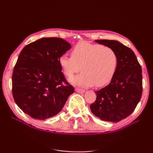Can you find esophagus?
<instances>
[{
  "label": "esophagus",
  "instance_id": "1",
  "mask_svg": "<svg viewBox=\"0 0 153 153\" xmlns=\"http://www.w3.org/2000/svg\"><path fill=\"white\" fill-rule=\"evenodd\" d=\"M76 91L78 93H80V94H83V93L85 92V90L83 89H80V88H76Z\"/></svg>",
  "mask_w": 153,
  "mask_h": 153
}]
</instances>
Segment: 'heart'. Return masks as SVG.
<instances>
[{"label": "heart", "mask_w": 153, "mask_h": 153, "mask_svg": "<svg viewBox=\"0 0 153 153\" xmlns=\"http://www.w3.org/2000/svg\"><path fill=\"white\" fill-rule=\"evenodd\" d=\"M59 64L64 74L71 77L74 85L82 87H102L108 84L115 75L117 66V56L112 48L97 44L81 42L74 48L71 56L62 55Z\"/></svg>", "instance_id": "obj_1"}]
</instances>
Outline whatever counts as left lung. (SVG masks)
I'll return each instance as SVG.
<instances>
[{
  "label": "left lung",
  "instance_id": "1",
  "mask_svg": "<svg viewBox=\"0 0 153 153\" xmlns=\"http://www.w3.org/2000/svg\"><path fill=\"white\" fill-rule=\"evenodd\" d=\"M112 48L117 56L115 75L108 86L96 91L97 100L90 110L100 120L118 122L130 115L142 97V68L134 52L116 40H97Z\"/></svg>",
  "mask_w": 153,
  "mask_h": 153
}]
</instances>
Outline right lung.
<instances>
[{"label": "right lung", "mask_w": 153, "mask_h": 153, "mask_svg": "<svg viewBox=\"0 0 153 153\" xmlns=\"http://www.w3.org/2000/svg\"><path fill=\"white\" fill-rule=\"evenodd\" d=\"M71 48L62 38H43L21 51L13 72V97L31 117L44 120L57 115L74 92L59 64L61 56Z\"/></svg>", "instance_id": "right-lung-1"}]
</instances>
